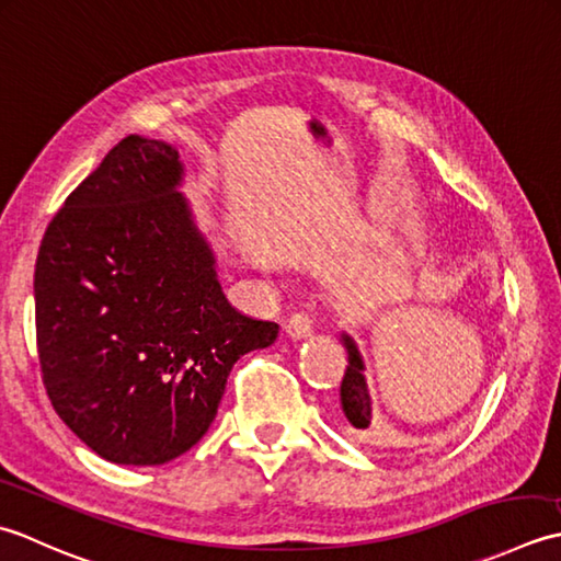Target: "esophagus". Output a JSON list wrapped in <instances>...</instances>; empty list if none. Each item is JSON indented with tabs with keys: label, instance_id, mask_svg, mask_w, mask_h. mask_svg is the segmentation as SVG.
<instances>
[{
	"label": "esophagus",
	"instance_id": "1",
	"mask_svg": "<svg viewBox=\"0 0 561 561\" xmlns=\"http://www.w3.org/2000/svg\"><path fill=\"white\" fill-rule=\"evenodd\" d=\"M285 331H288L293 339L310 336L314 331V319H312V314H307V312H293L288 322H285Z\"/></svg>",
	"mask_w": 561,
	"mask_h": 561
}]
</instances>
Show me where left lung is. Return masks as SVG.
<instances>
[{"instance_id": "8db88e82", "label": "left lung", "mask_w": 561, "mask_h": 561, "mask_svg": "<svg viewBox=\"0 0 561 561\" xmlns=\"http://www.w3.org/2000/svg\"><path fill=\"white\" fill-rule=\"evenodd\" d=\"M344 344L348 351V365H346L344 380H341V409H344V416L348 424L356 431L365 433V428L370 426V419H373V404H370V392L363 375V358L356 344H353L348 336H344Z\"/></svg>"}]
</instances>
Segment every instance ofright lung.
Here are the masks:
<instances>
[{"mask_svg":"<svg viewBox=\"0 0 561 561\" xmlns=\"http://www.w3.org/2000/svg\"><path fill=\"white\" fill-rule=\"evenodd\" d=\"M179 179L174 147L123 137L38 249L45 392L77 438L116 465H164L191 450L232 365L278 336L276 322L227 302Z\"/></svg>","mask_w":561,"mask_h":561,"instance_id":"obj_1","label":"right lung"}]
</instances>
